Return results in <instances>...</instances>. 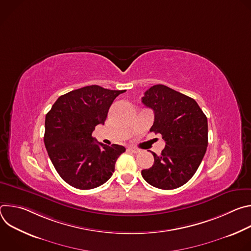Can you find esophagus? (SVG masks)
Returning a JSON list of instances; mask_svg holds the SVG:
<instances>
[{
    "label": "esophagus",
    "mask_w": 251,
    "mask_h": 251,
    "mask_svg": "<svg viewBox=\"0 0 251 251\" xmlns=\"http://www.w3.org/2000/svg\"><path fill=\"white\" fill-rule=\"evenodd\" d=\"M129 150V152H131V153H133V154H138L139 152H140V150L139 149H136V148H129L128 149Z\"/></svg>",
    "instance_id": "1"
}]
</instances>
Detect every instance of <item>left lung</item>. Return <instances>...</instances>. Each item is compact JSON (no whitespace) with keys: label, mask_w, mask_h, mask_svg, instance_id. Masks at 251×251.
I'll use <instances>...</instances> for the list:
<instances>
[{"label":"left lung","mask_w":251,"mask_h":251,"mask_svg":"<svg viewBox=\"0 0 251 251\" xmlns=\"http://www.w3.org/2000/svg\"><path fill=\"white\" fill-rule=\"evenodd\" d=\"M142 102L155 114L150 132L161 134L166 146L154 156L151 168L142 170L144 180L162 190L185 185L197 172L207 147V118L195 99L166 85L149 88Z\"/></svg>","instance_id":"left-lung-1"}]
</instances>
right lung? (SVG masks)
<instances>
[{"label":"right lung","instance_id":"add662e5","mask_svg":"<svg viewBox=\"0 0 251 251\" xmlns=\"http://www.w3.org/2000/svg\"><path fill=\"white\" fill-rule=\"evenodd\" d=\"M125 90L85 86L61 95L48 112L45 145L62 180L79 190L97 188L111 177L125 147L107 146L92 137L104 124L114 99Z\"/></svg>","mask_w":251,"mask_h":251}]
</instances>
